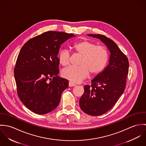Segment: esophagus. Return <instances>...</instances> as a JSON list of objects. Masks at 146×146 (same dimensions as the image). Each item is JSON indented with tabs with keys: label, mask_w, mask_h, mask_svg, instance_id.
Returning a JSON list of instances; mask_svg holds the SVG:
<instances>
[{
	"label": "esophagus",
	"mask_w": 146,
	"mask_h": 146,
	"mask_svg": "<svg viewBox=\"0 0 146 146\" xmlns=\"http://www.w3.org/2000/svg\"><path fill=\"white\" fill-rule=\"evenodd\" d=\"M68 86H76V84L70 82L68 83Z\"/></svg>",
	"instance_id": "1"
}]
</instances>
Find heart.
Returning a JSON list of instances; mask_svg holds the SVG:
<instances>
[{
  "label": "heart",
  "instance_id": "b5f03b06",
  "mask_svg": "<svg viewBox=\"0 0 146 146\" xmlns=\"http://www.w3.org/2000/svg\"><path fill=\"white\" fill-rule=\"evenodd\" d=\"M73 50L82 55L78 67H68L62 71L63 77L74 83H79L89 77L100 74L107 66L108 54L103 46L96 45L93 42L83 40L75 43ZM58 60L63 66L69 65L70 53L67 49L61 50L58 54Z\"/></svg>",
  "mask_w": 146,
  "mask_h": 146
}]
</instances>
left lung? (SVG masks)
I'll list each match as a JSON object with an SVG mask.
<instances>
[{"instance_id": "left-lung-1", "label": "left lung", "mask_w": 146, "mask_h": 146, "mask_svg": "<svg viewBox=\"0 0 146 146\" xmlns=\"http://www.w3.org/2000/svg\"><path fill=\"white\" fill-rule=\"evenodd\" d=\"M87 35L100 39L110 53L108 64L92 80L91 86H84V93L79 101L84 112L92 116H100L111 109L123 94L129 71V61L117 44L110 39L100 34Z\"/></svg>"}]
</instances>
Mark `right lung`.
<instances>
[{
    "instance_id": "obj_1",
    "label": "right lung",
    "mask_w": 146,
    "mask_h": 146,
    "mask_svg": "<svg viewBox=\"0 0 146 146\" xmlns=\"http://www.w3.org/2000/svg\"><path fill=\"white\" fill-rule=\"evenodd\" d=\"M75 36L49 31L30 39L22 47L14 69L15 78L21 102L33 112L46 114L60 104L68 82L57 75V55L63 43Z\"/></svg>"
}]
</instances>
